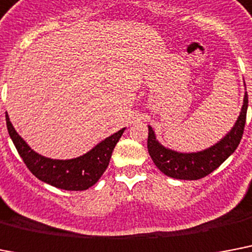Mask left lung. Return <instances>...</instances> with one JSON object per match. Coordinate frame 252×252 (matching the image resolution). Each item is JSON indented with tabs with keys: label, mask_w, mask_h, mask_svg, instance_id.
<instances>
[{
	"label": "left lung",
	"mask_w": 252,
	"mask_h": 252,
	"mask_svg": "<svg viewBox=\"0 0 252 252\" xmlns=\"http://www.w3.org/2000/svg\"><path fill=\"white\" fill-rule=\"evenodd\" d=\"M249 106L247 93H245L243 105L238 119L230 132L224 136L214 146L197 153H179L164 147L155 137V133L149 126L147 137V150L155 165L168 177L177 180H199L210 175L215 169L230 157L238 147L242 138L246 112Z\"/></svg>",
	"instance_id": "1"
}]
</instances>
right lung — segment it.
Returning <instances> with one entry per match:
<instances>
[{"label": "right lung", "mask_w": 252, "mask_h": 252, "mask_svg": "<svg viewBox=\"0 0 252 252\" xmlns=\"http://www.w3.org/2000/svg\"><path fill=\"white\" fill-rule=\"evenodd\" d=\"M6 126L20 158L23 159L24 164L28 167L31 172L38 180L49 185L55 186L58 189L75 190V191L89 189L101 179V176L108 167L115 145L118 144V141L126 130V128L118 130L79 158L59 160V159L45 158L32 150L14 129L7 114H6Z\"/></svg>", "instance_id": "right-lung-1"}]
</instances>
